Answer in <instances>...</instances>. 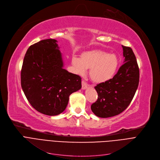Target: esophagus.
<instances>
[{"label":"esophagus","instance_id":"esophagus-1","mask_svg":"<svg viewBox=\"0 0 160 160\" xmlns=\"http://www.w3.org/2000/svg\"><path fill=\"white\" fill-rule=\"evenodd\" d=\"M87 87H88V84L85 81L82 80V89L84 90V89H86Z\"/></svg>","mask_w":160,"mask_h":160}]
</instances>
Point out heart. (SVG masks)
<instances>
[{
	"mask_svg": "<svg viewBox=\"0 0 160 160\" xmlns=\"http://www.w3.org/2000/svg\"><path fill=\"white\" fill-rule=\"evenodd\" d=\"M119 60L115 53H108L102 50L84 52L80 59L73 58L72 64L76 72L84 75L90 69V77L96 83L105 82L114 76Z\"/></svg>",
	"mask_w": 160,
	"mask_h": 160,
	"instance_id": "1",
	"label": "heart"
}]
</instances>
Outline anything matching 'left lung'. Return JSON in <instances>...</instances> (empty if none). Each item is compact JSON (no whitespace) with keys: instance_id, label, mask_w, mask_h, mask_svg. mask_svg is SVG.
Segmentation results:
<instances>
[{"instance_id":"left-lung-1","label":"left lung","mask_w":160,"mask_h":160,"mask_svg":"<svg viewBox=\"0 0 160 160\" xmlns=\"http://www.w3.org/2000/svg\"><path fill=\"white\" fill-rule=\"evenodd\" d=\"M124 64L112 79L97 84L98 98L91 105L93 113L99 118L117 116L132 101L139 81V70L136 56L130 47L122 45Z\"/></svg>"}]
</instances>
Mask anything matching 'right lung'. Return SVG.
I'll return each instance as SVG.
<instances>
[{"instance_id": "obj_1", "label": "right lung", "mask_w": 160, "mask_h": 160, "mask_svg": "<svg viewBox=\"0 0 160 160\" xmlns=\"http://www.w3.org/2000/svg\"><path fill=\"white\" fill-rule=\"evenodd\" d=\"M55 39L30 46L22 63L21 87L30 105L41 113L57 116L67 108L69 96L81 88L79 76L64 69Z\"/></svg>"}]
</instances>
